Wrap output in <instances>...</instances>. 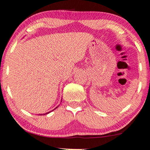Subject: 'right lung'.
<instances>
[{"mask_svg":"<svg viewBox=\"0 0 150 150\" xmlns=\"http://www.w3.org/2000/svg\"><path fill=\"white\" fill-rule=\"evenodd\" d=\"M58 107H57L56 108H55V109H57V108ZM53 109L52 110V111H54V109ZM51 111H50V112H47V113H43V114H39V115H45V114H48V113H50L51 112Z\"/></svg>","mask_w":150,"mask_h":150,"instance_id":"add662e5","label":"right lung"}]
</instances>
